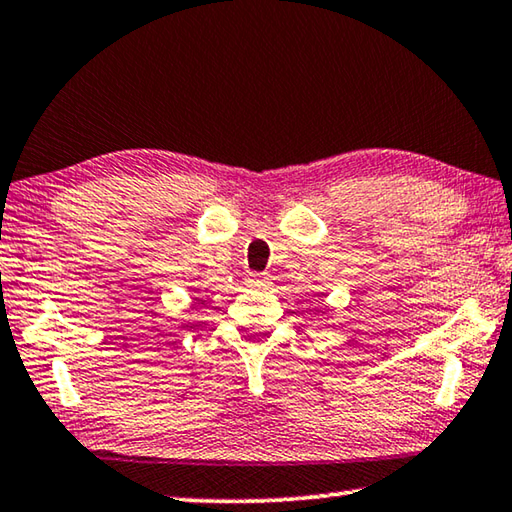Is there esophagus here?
I'll return each instance as SVG.
<instances>
[{"mask_svg": "<svg viewBox=\"0 0 512 512\" xmlns=\"http://www.w3.org/2000/svg\"><path fill=\"white\" fill-rule=\"evenodd\" d=\"M248 282L253 284V287H262V284H266V277L264 275H250Z\"/></svg>", "mask_w": 512, "mask_h": 512, "instance_id": "34e87169", "label": "esophagus"}]
</instances>
